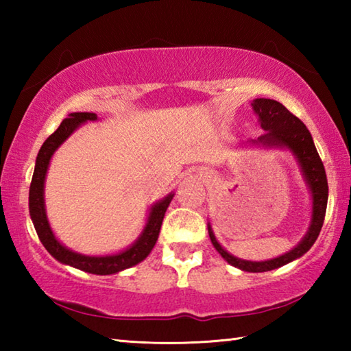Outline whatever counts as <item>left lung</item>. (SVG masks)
Here are the masks:
<instances>
[{"instance_id": "obj_1", "label": "left lung", "mask_w": 351, "mask_h": 351, "mask_svg": "<svg viewBox=\"0 0 351 351\" xmlns=\"http://www.w3.org/2000/svg\"><path fill=\"white\" fill-rule=\"evenodd\" d=\"M252 108L255 114L258 116L260 125L266 130L265 134H261L257 141H252L254 144H261L268 147H287L295 154L297 161H299L302 171L308 182L313 193V217L311 226L308 229L305 239L297 245L293 251L280 255V257L266 260V261H247L240 260L226 252L219 246L215 235L212 232L209 224V237L212 245L215 246L217 251L221 254V257L235 268H240L247 272H265L272 271L276 268L289 263L295 258H299L305 252L310 251V247L317 240L322 229L325 212H326V201H328V182H326L325 169L320 159L319 153L314 147V142L310 132L305 127V123L295 117L293 112H289L285 106L271 99H255L252 102Z\"/></svg>"}]
</instances>
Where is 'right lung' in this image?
Listing matches in <instances>:
<instances>
[{
    "label": "right lung",
    "instance_id": "obj_1",
    "mask_svg": "<svg viewBox=\"0 0 351 351\" xmlns=\"http://www.w3.org/2000/svg\"><path fill=\"white\" fill-rule=\"evenodd\" d=\"M96 119L97 114H94V112H71L66 119H63L60 127L43 142V145H41L37 154L32 182L31 187H29V213H31L34 228L37 230L40 241L43 243L46 251L56 260L80 271L91 272V274L108 276L122 269L132 268V266L138 265L139 261L144 260L147 255L150 254L153 246L156 245L165 210H167L173 195L170 193L169 197H165L161 201V203H156L152 207L150 217H148L144 232H142L138 241H136L132 247H128L127 251L116 255H105V257H88V255L77 254L64 247L62 243L56 239L54 234H52L45 212L43 187L47 165H49L52 154H54L58 145H60L62 142L80 125V123L86 121H96Z\"/></svg>",
    "mask_w": 351,
    "mask_h": 351
}]
</instances>
